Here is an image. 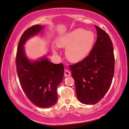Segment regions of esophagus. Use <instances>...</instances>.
<instances>
[{"mask_svg": "<svg viewBox=\"0 0 129 129\" xmlns=\"http://www.w3.org/2000/svg\"><path fill=\"white\" fill-rule=\"evenodd\" d=\"M64 77H69L71 76V73H70V72H69L68 70H65L64 72Z\"/></svg>", "mask_w": 129, "mask_h": 129, "instance_id": "34e87169", "label": "esophagus"}]
</instances>
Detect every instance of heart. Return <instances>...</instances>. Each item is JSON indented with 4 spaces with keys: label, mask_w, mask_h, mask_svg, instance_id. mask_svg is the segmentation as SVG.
I'll use <instances>...</instances> for the list:
<instances>
[{
    "label": "heart",
    "mask_w": 129,
    "mask_h": 129,
    "mask_svg": "<svg viewBox=\"0 0 129 129\" xmlns=\"http://www.w3.org/2000/svg\"><path fill=\"white\" fill-rule=\"evenodd\" d=\"M96 37L90 30L82 28L74 29L57 39L56 44L59 48L66 49V56L72 62H79L89 55L94 45ZM53 52L57 54L54 48Z\"/></svg>",
    "instance_id": "obj_1"
}]
</instances>
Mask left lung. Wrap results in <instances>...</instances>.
I'll list each match as a JSON object with an SVG mask.
<instances>
[{"mask_svg": "<svg viewBox=\"0 0 129 129\" xmlns=\"http://www.w3.org/2000/svg\"><path fill=\"white\" fill-rule=\"evenodd\" d=\"M97 40L90 54L82 61L70 65L76 93L81 103L94 105L105 96L114 72L113 47L110 36L95 26Z\"/></svg>", "mask_w": 129, "mask_h": 129, "instance_id": "8db88e82", "label": "left lung"}]
</instances>
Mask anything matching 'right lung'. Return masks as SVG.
Returning <instances> with one entry per match:
<instances>
[{"label": "right lung", "mask_w": 129, "mask_h": 129, "mask_svg": "<svg viewBox=\"0 0 129 129\" xmlns=\"http://www.w3.org/2000/svg\"><path fill=\"white\" fill-rule=\"evenodd\" d=\"M43 28L36 24L23 33L17 46L16 64L20 86L28 99L37 106L48 108L57 102V88L62 82L64 66L61 63L54 64L45 56L38 60H29L23 47L26 40Z\"/></svg>", "instance_id": "1"}]
</instances>
